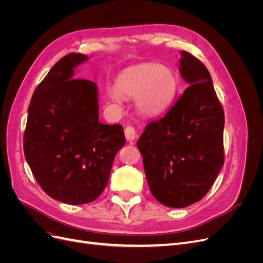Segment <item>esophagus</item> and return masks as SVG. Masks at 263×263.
Here are the masks:
<instances>
[{
  "label": "esophagus",
  "instance_id": "esophagus-1",
  "mask_svg": "<svg viewBox=\"0 0 263 263\" xmlns=\"http://www.w3.org/2000/svg\"><path fill=\"white\" fill-rule=\"evenodd\" d=\"M125 137L127 139V141L133 142L135 139H136L137 135H136V130H135L134 127L132 126H127L125 128Z\"/></svg>",
  "mask_w": 263,
  "mask_h": 263
}]
</instances>
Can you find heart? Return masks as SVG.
Listing matches in <instances>:
<instances>
[{
  "label": "heart",
  "instance_id": "b5f03b06",
  "mask_svg": "<svg viewBox=\"0 0 263 263\" xmlns=\"http://www.w3.org/2000/svg\"><path fill=\"white\" fill-rule=\"evenodd\" d=\"M179 81L173 71L161 63H142L127 69L117 78L115 87H108L112 103L121 104V95L135 99V106L141 115H160L172 104Z\"/></svg>",
  "mask_w": 263,
  "mask_h": 263
}]
</instances>
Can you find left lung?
<instances>
[{
	"label": "left lung",
	"mask_w": 263,
	"mask_h": 263,
	"mask_svg": "<svg viewBox=\"0 0 263 263\" xmlns=\"http://www.w3.org/2000/svg\"><path fill=\"white\" fill-rule=\"evenodd\" d=\"M179 71L189 87L137 141L151 194L172 209L209 192L224 164V110L203 63L180 51Z\"/></svg>",
	"instance_id": "obj_1"
}]
</instances>
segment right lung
<instances>
[{"label": "right lung", "mask_w": 263, "mask_h": 263, "mask_svg": "<svg viewBox=\"0 0 263 263\" xmlns=\"http://www.w3.org/2000/svg\"><path fill=\"white\" fill-rule=\"evenodd\" d=\"M87 60L69 53L49 70L30 100L24 134V155L38 184L71 205L100 196L126 140L122 125L99 122L98 85L74 79Z\"/></svg>", "instance_id": "obj_1"}]
</instances>
